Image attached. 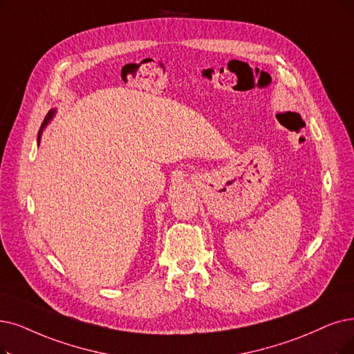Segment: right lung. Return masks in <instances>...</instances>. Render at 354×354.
<instances>
[{"label":"right lung","mask_w":354,"mask_h":354,"mask_svg":"<svg viewBox=\"0 0 354 354\" xmlns=\"http://www.w3.org/2000/svg\"><path fill=\"white\" fill-rule=\"evenodd\" d=\"M55 113H56L55 110H50V111H49V115L46 116L45 122H44V124H41V126H40V131H39V135H37V145H39V142H40V136H41V132H44V129L46 128V124H48V123L50 122V119H52V118L55 116Z\"/></svg>","instance_id":"1"}]
</instances>
